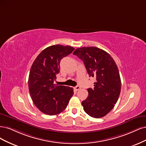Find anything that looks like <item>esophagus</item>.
Listing matches in <instances>:
<instances>
[{"label":"esophagus","instance_id":"1","mask_svg":"<svg viewBox=\"0 0 146 146\" xmlns=\"http://www.w3.org/2000/svg\"><path fill=\"white\" fill-rule=\"evenodd\" d=\"M80 88H81V87H80L78 86H76V87H74V90H76V91H78V90H80Z\"/></svg>","mask_w":146,"mask_h":146}]
</instances>
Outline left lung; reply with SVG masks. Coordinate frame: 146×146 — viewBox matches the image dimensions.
I'll return each instance as SVG.
<instances>
[{"label": "left lung", "instance_id": "obj_1", "mask_svg": "<svg viewBox=\"0 0 146 146\" xmlns=\"http://www.w3.org/2000/svg\"><path fill=\"white\" fill-rule=\"evenodd\" d=\"M84 63L89 77L96 78L94 88L82 102L89 116L100 118L112 110L120 95L121 82L118 68L111 56L95 46L78 48L73 53Z\"/></svg>", "mask_w": 146, "mask_h": 146}]
</instances>
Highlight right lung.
Segmentation results:
<instances>
[{
	"label": "right lung",
	"instance_id": "add662e5",
	"mask_svg": "<svg viewBox=\"0 0 146 146\" xmlns=\"http://www.w3.org/2000/svg\"><path fill=\"white\" fill-rule=\"evenodd\" d=\"M70 46L54 45L48 46L37 56L32 64L29 78L31 100L40 111L56 115L63 111L73 95V89L54 84L60 71V62L72 53Z\"/></svg>",
	"mask_w": 146,
	"mask_h": 146
}]
</instances>
